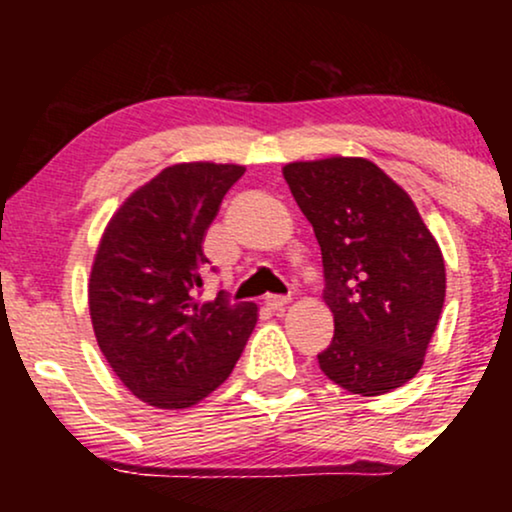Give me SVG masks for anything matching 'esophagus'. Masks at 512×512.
<instances>
[{"mask_svg": "<svg viewBox=\"0 0 512 512\" xmlns=\"http://www.w3.org/2000/svg\"><path fill=\"white\" fill-rule=\"evenodd\" d=\"M264 303H267L272 310H284L286 305L291 303V298L289 296H267V301Z\"/></svg>", "mask_w": 512, "mask_h": 512, "instance_id": "esophagus-1", "label": "esophagus"}]
</instances>
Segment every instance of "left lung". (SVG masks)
<instances>
[{"label":"left lung","instance_id":"left-lung-1","mask_svg":"<svg viewBox=\"0 0 512 512\" xmlns=\"http://www.w3.org/2000/svg\"><path fill=\"white\" fill-rule=\"evenodd\" d=\"M291 195L313 223L325 267L332 344L317 354L344 390L378 397L409 383L436 332L445 262L411 197L358 156L284 166Z\"/></svg>","mask_w":512,"mask_h":512}]
</instances>
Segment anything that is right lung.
Here are the masks:
<instances>
[{
    "label": "right lung",
    "instance_id": "right-lung-1",
    "mask_svg": "<svg viewBox=\"0 0 512 512\" xmlns=\"http://www.w3.org/2000/svg\"><path fill=\"white\" fill-rule=\"evenodd\" d=\"M236 163H175L137 187L105 226L88 310L105 361L122 385L158 409H187L231 375L257 325L255 303H199L202 243Z\"/></svg>",
    "mask_w": 512,
    "mask_h": 512
}]
</instances>
